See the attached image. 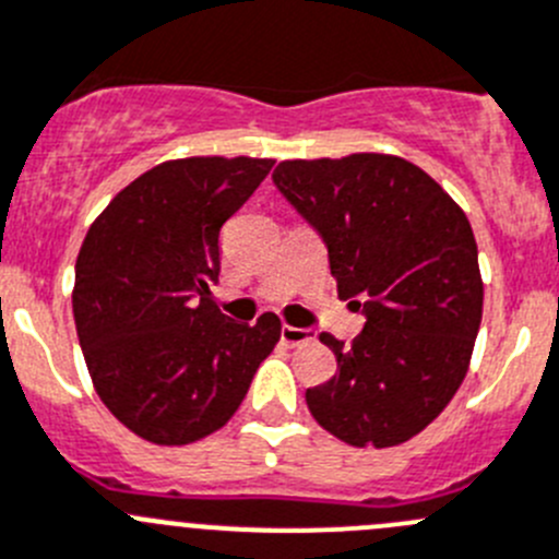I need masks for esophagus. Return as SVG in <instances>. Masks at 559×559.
<instances>
[{
  "instance_id": "obj_1",
  "label": "esophagus",
  "mask_w": 559,
  "mask_h": 559,
  "mask_svg": "<svg viewBox=\"0 0 559 559\" xmlns=\"http://www.w3.org/2000/svg\"><path fill=\"white\" fill-rule=\"evenodd\" d=\"M281 341L289 346H302V344H311L313 333L306 328H292V324H284V328H281Z\"/></svg>"
}]
</instances>
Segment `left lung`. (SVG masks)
<instances>
[{"instance_id":"left-lung-1","label":"left lung","mask_w":559,"mask_h":559,"mask_svg":"<svg viewBox=\"0 0 559 559\" xmlns=\"http://www.w3.org/2000/svg\"><path fill=\"white\" fill-rule=\"evenodd\" d=\"M273 182L322 235L338 297H362L366 313L352 346L319 335L338 371L306 390L308 409L346 445L412 440L467 377L484 317L467 215L440 182L395 155L284 160Z\"/></svg>"}]
</instances>
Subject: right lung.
Here are the masks:
<instances>
[{"label": "right lung", "mask_w": 559, "mask_h": 559, "mask_svg": "<svg viewBox=\"0 0 559 559\" xmlns=\"http://www.w3.org/2000/svg\"><path fill=\"white\" fill-rule=\"evenodd\" d=\"M270 158H180L135 177L95 218L75 259L73 317L92 384L119 424L191 445L229 424L281 319L224 317L221 226L270 175Z\"/></svg>", "instance_id": "1"}]
</instances>
